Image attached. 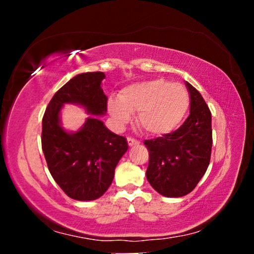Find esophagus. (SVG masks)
I'll return each mask as SVG.
<instances>
[{
    "instance_id": "obj_1",
    "label": "esophagus",
    "mask_w": 254,
    "mask_h": 254,
    "mask_svg": "<svg viewBox=\"0 0 254 254\" xmlns=\"http://www.w3.org/2000/svg\"><path fill=\"white\" fill-rule=\"evenodd\" d=\"M127 142H128V144L130 145V147H131V145H135V144L140 143V141L136 140V138L131 137V136H128V137H127Z\"/></svg>"
}]
</instances>
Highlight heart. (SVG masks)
<instances>
[{
    "instance_id": "1",
    "label": "heart",
    "mask_w": 254,
    "mask_h": 254,
    "mask_svg": "<svg viewBox=\"0 0 254 254\" xmlns=\"http://www.w3.org/2000/svg\"><path fill=\"white\" fill-rule=\"evenodd\" d=\"M190 107V93L179 83L151 79L125 88L119 100L111 99L109 112L118 124H125L129 113H136L138 127L151 135L176 129Z\"/></svg>"
}]
</instances>
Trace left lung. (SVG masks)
<instances>
[{"label":"left lung","instance_id":"8db88e82","mask_svg":"<svg viewBox=\"0 0 254 254\" xmlns=\"http://www.w3.org/2000/svg\"><path fill=\"white\" fill-rule=\"evenodd\" d=\"M190 96V116L178 129L145 140L149 164L145 175L159 194L179 197L195 189L210 162L211 113L201 93L186 82Z\"/></svg>","mask_w":254,"mask_h":254}]
</instances>
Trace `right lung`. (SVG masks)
Returning <instances> with one entry per match:
<instances>
[{
	"label": "right lung",
	"mask_w": 254,
	"mask_h": 254,
	"mask_svg": "<svg viewBox=\"0 0 254 254\" xmlns=\"http://www.w3.org/2000/svg\"><path fill=\"white\" fill-rule=\"evenodd\" d=\"M104 78L102 71L75 76L58 90L43 118L41 148L48 170L60 189L74 200L102 196L128 149L126 137L112 133L95 116L76 133H67L60 126L58 113L65 102L79 103L95 116L106 113L107 97L100 86Z\"/></svg>",
	"instance_id": "right-lung-1"
}]
</instances>
